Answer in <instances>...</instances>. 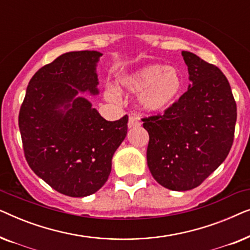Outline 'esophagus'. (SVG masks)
<instances>
[{"label": "esophagus", "mask_w": 250, "mask_h": 250, "mask_svg": "<svg viewBox=\"0 0 250 250\" xmlns=\"http://www.w3.org/2000/svg\"><path fill=\"white\" fill-rule=\"evenodd\" d=\"M127 126H128V128L138 127V126H140V123H139V121L136 118L129 117L128 118V122H127Z\"/></svg>", "instance_id": "34e87169"}]
</instances>
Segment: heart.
<instances>
[{
    "label": "heart",
    "instance_id": "1",
    "mask_svg": "<svg viewBox=\"0 0 250 250\" xmlns=\"http://www.w3.org/2000/svg\"><path fill=\"white\" fill-rule=\"evenodd\" d=\"M186 86L182 71L165 64H146L127 73L117 81L121 93L138 94V107L148 114L165 112L180 100ZM111 100L118 98L114 88L107 92Z\"/></svg>",
    "mask_w": 250,
    "mask_h": 250
}]
</instances>
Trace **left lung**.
Wrapping results in <instances>:
<instances>
[{"instance_id":"obj_1","label":"left lung","mask_w":250,"mask_h":250,"mask_svg":"<svg viewBox=\"0 0 250 250\" xmlns=\"http://www.w3.org/2000/svg\"><path fill=\"white\" fill-rule=\"evenodd\" d=\"M191 84L162 116L143 119L149 133L146 163L166 189L197 188L224 162L237 122L231 86L216 66L182 51Z\"/></svg>"}]
</instances>
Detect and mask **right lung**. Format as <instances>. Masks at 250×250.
I'll use <instances>...</instances> for the list:
<instances>
[{"mask_svg":"<svg viewBox=\"0 0 250 250\" xmlns=\"http://www.w3.org/2000/svg\"><path fill=\"white\" fill-rule=\"evenodd\" d=\"M98 51L61 54L30 80L19 112L27 163L58 192L86 197L100 190L127 134V116L108 122L81 93L98 95Z\"/></svg>","mask_w":250,"mask_h":250,"instance_id":"obj_1","label":"right lung"}]
</instances>
